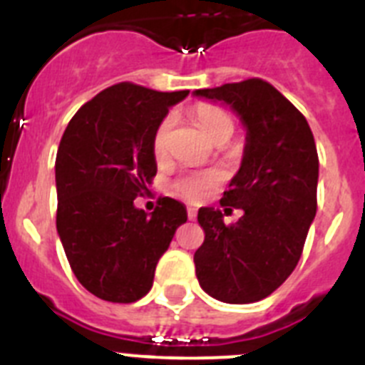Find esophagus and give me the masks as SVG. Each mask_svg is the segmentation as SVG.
I'll return each mask as SVG.
<instances>
[{
    "label": "esophagus",
    "instance_id": "34e87169",
    "mask_svg": "<svg viewBox=\"0 0 365 365\" xmlns=\"http://www.w3.org/2000/svg\"><path fill=\"white\" fill-rule=\"evenodd\" d=\"M188 217L190 219L197 217V208H195V206H188Z\"/></svg>",
    "mask_w": 365,
    "mask_h": 365
}]
</instances>
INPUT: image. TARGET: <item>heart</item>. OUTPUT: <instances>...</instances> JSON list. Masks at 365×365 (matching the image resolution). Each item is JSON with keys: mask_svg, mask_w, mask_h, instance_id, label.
<instances>
[{"mask_svg": "<svg viewBox=\"0 0 365 365\" xmlns=\"http://www.w3.org/2000/svg\"><path fill=\"white\" fill-rule=\"evenodd\" d=\"M192 115L199 130L206 135V138H210L212 143H215L219 138H227L228 140L232 133H234V120L230 118V115L222 111V109L215 108V106L199 104L193 108ZM172 128L173 115H166L160 120L153 137V151L157 157H163L166 153L168 138H170ZM221 179L222 175L217 170L192 172L180 177L175 182V188L180 195H185L190 201H201V199H205L210 193L212 188H215L221 182Z\"/></svg>", "mask_w": 365, "mask_h": 365, "instance_id": "1", "label": "heart"}]
</instances>
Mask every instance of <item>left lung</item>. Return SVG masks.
I'll return each instance as SVG.
<instances>
[{
    "label": "left lung",
    "mask_w": 365,
    "mask_h": 365,
    "mask_svg": "<svg viewBox=\"0 0 365 365\" xmlns=\"http://www.w3.org/2000/svg\"><path fill=\"white\" fill-rule=\"evenodd\" d=\"M193 96L228 106L247 131L241 166L221 199L243 215L225 225L219 208H199L205 230L193 256L199 285L219 302H259L296 269L314 221V137L302 113L259 78L197 89Z\"/></svg>",
    "instance_id": "left-lung-1"
}]
</instances>
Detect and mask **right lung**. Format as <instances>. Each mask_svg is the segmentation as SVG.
Instances as JSON below:
<instances>
[{
  "label": "right lung",
  "mask_w": 365,
  "mask_h": 365,
  "mask_svg": "<svg viewBox=\"0 0 365 365\" xmlns=\"http://www.w3.org/2000/svg\"><path fill=\"white\" fill-rule=\"evenodd\" d=\"M190 91L122 82L83 104L56 153V230L74 276L96 298L131 303L150 292L155 267L188 214L163 197L151 214L133 205L157 173L153 137Z\"/></svg>",
  "instance_id": "right-lung-1"
}]
</instances>
